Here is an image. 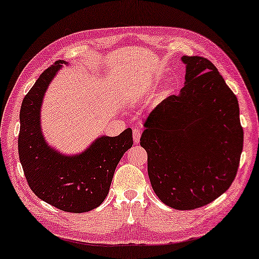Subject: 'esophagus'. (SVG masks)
<instances>
[{
	"label": "esophagus",
	"instance_id": "34e87169",
	"mask_svg": "<svg viewBox=\"0 0 259 259\" xmlns=\"http://www.w3.org/2000/svg\"><path fill=\"white\" fill-rule=\"evenodd\" d=\"M140 138H141V132H140V130L134 128V130H133V140H134V143H139V142H140Z\"/></svg>",
	"mask_w": 259,
	"mask_h": 259
}]
</instances>
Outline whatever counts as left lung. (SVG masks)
I'll return each mask as SVG.
<instances>
[{
    "mask_svg": "<svg viewBox=\"0 0 259 259\" xmlns=\"http://www.w3.org/2000/svg\"><path fill=\"white\" fill-rule=\"evenodd\" d=\"M185 85L144 121L141 147L157 197L174 209L208 205L237 175L243 147L238 99L212 63L183 56Z\"/></svg>",
    "mask_w": 259,
    "mask_h": 259,
    "instance_id": "1",
    "label": "left lung"
}]
</instances>
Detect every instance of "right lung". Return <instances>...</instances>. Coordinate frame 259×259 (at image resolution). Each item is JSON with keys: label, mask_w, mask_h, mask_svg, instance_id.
Listing matches in <instances>:
<instances>
[{"label": "right lung", "mask_w": 259, "mask_h": 259, "mask_svg": "<svg viewBox=\"0 0 259 259\" xmlns=\"http://www.w3.org/2000/svg\"><path fill=\"white\" fill-rule=\"evenodd\" d=\"M65 60L42 72L22 100L18 151L27 182L40 200L60 210L85 212L99 207L110 189L113 173L133 146L132 130L118 137H99L83 152L63 155L49 146L40 127L44 94Z\"/></svg>", "instance_id": "1"}]
</instances>
